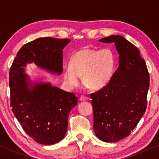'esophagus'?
<instances>
[{"mask_svg": "<svg viewBox=\"0 0 159 159\" xmlns=\"http://www.w3.org/2000/svg\"><path fill=\"white\" fill-rule=\"evenodd\" d=\"M87 99H88V97L84 96V95H81V96H80V101H86V100H87Z\"/></svg>", "mask_w": 159, "mask_h": 159, "instance_id": "34e87169", "label": "esophagus"}]
</instances>
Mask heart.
<instances>
[{
	"mask_svg": "<svg viewBox=\"0 0 159 159\" xmlns=\"http://www.w3.org/2000/svg\"><path fill=\"white\" fill-rule=\"evenodd\" d=\"M116 57L109 48L95 50L82 48L71 56L69 67L64 70V79L70 88L80 84V77L84 84L95 90L108 84L114 75Z\"/></svg>",
	"mask_w": 159,
	"mask_h": 159,
	"instance_id": "heart-1",
	"label": "heart"
}]
</instances>
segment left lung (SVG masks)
<instances>
[{"label":"left lung","instance_id":"8db88e82","mask_svg":"<svg viewBox=\"0 0 159 159\" xmlns=\"http://www.w3.org/2000/svg\"><path fill=\"white\" fill-rule=\"evenodd\" d=\"M114 43L119 66L105 87L90 94L94 131L102 141L116 142L128 137L147 108L149 75L138 48L118 35L104 38Z\"/></svg>","mask_w":159,"mask_h":159}]
</instances>
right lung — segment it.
I'll list each match as a JSON object with an SVG mask.
<instances>
[{"label":"right lung","mask_w":159,"mask_h":159,"mask_svg":"<svg viewBox=\"0 0 159 159\" xmlns=\"http://www.w3.org/2000/svg\"><path fill=\"white\" fill-rule=\"evenodd\" d=\"M70 41L51 37L37 39L21 47L10 67L12 111L26 133L39 144L51 145L64 138L69 112L78 98L49 82L31 81L24 67L34 62L52 74L60 75L62 50Z\"/></svg>","instance_id":"1"}]
</instances>
